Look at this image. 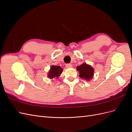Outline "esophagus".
<instances>
[{
	"mask_svg": "<svg viewBox=\"0 0 132 132\" xmlns=\"http://www.w3.org/2000/svg\"><path fill=\"white\" fill-rule=\"evenodd\" d=\"M72 64H70V63H68V64H66V67L68 68H70L72 67Z\"/></svg>",
	"mask_w": 132,
	"mask_h": 132,
	"instance_id": "34e87169",
	"label": "esophagus"
}]
</instances>
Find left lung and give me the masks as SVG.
Instances as JSON below:
<instances>
[{
    "instance_id": "1",
    "label": "left lung",
    "mask_w": 132,
    "mask_h": 132,
    "mask_svg": "<svg viewBox=\"0 0 132 132\" xmlns=\"http://www.w3.org/2000/svg\"><path fill=\"white\" fill-rule=\"evenodd\" d=\"M77 70L79 71V77L87 80L92 79L94 75V69L90 65L84 63L77 67Z\"/></svg>"
}]
</instances>
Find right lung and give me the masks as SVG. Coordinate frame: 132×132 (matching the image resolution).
<instances>
[{
    "mask_svg": "<svg viewBox=\"0 0 132 132\" xmlns=\"http://www.w3.org/2000/svg\"><path fill=\"white\" fill-rule=\"evenodd\" d=\"M63 71V69L59 66L52 65L51 68L48 76L50 79H53L54 78H58L61 74Z\"/></svg>",
    "mask_w": 132,
    "mask_h": 132,
    "instance_id": "obj_1",
    "label": "right lung"
}]
</instances>
